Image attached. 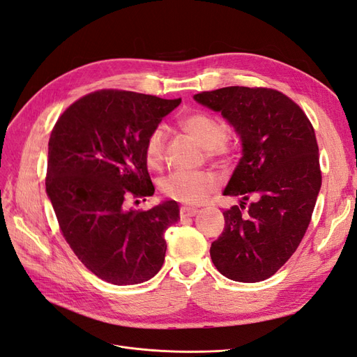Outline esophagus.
Segmentation results:
<instances>
[{
    "mask_svg": "<svg viewBox=\"0 0 357 357\" xmlns=\"http://www.w3.org/2000/svg\"><path fill=\"white\" fill-rule=\"evenodd\" d=\"M197 212H199V209L191 208V206H181V208H179V215H181V218L194 216Z\"/></svg>",
    "mask_w": 357,
    "mask_h": 357,
    "instance_id": "esophagus-1",
    "label": "esophagus"
}]
</instances>
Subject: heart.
Instances as JSON below:
<instances>
[{"mask_svg":"<svg viewBox=\"0 0 357 357\" xmlns=\"http://www.w3.org/2000/svg\"><path fill=\"white\" fill-rule=\"evenodd\" d=\"M181 129L194 137L209 157L225 158L233 151L229 142L228 123L216 114L208 111H192L179 121ZM167 132L157 126L148 133L144 154L151 167H160L165 158ZM220 187V181L211 172H174L160 181V190L166 197L187 204H197L208 200Z\"/></svg>","mask_w":357,"mask_h":357,"instance_id":"b5f03b06","label":"heart"}]
</instances>
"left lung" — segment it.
<instances>
[{"instance_id": "left-lung-1", "label": "left lung", "mask_w": 357, "mask_h": 357, "mask_svg": "<svg viewBox=\"0 0 357 357\" xmlns=\"http://www.w3.org/2000/svg\"><path fill=\"white\" fill-rule=\"evenodd\" d=\"M194 99L220 111L243 145L224 191L243 202L222 212L225 227L211 258L228 279L266 280L294 255L312 221L321 185L313 124L291 98L268 87L231 86Z\"/></svg>"}]
</instances>
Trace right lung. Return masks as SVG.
<instances>
[{
	"label": "right lung",
	"instance_id": "add662e5",
	"mask_svg": "<svg viewBox=\"0 0 357 357\" xmlns=\"http://www.w3.org/2000/svg\"><path fill=\"white\" fill-rule=\"evenodd\" d=\"M179 103L103 89L71 103L52 130L45 190L59 229L77 258L108 283H142L165 262V231L179 220L178 203L148 211L128 203L154 194L145 139Z\"/></svg>",
	"mask_w": 357,
	"mask_h": 357
}]
</instances>
